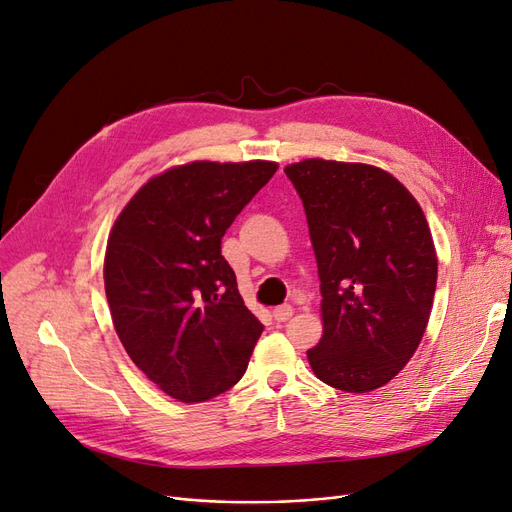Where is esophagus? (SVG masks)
<instances>
[{
  "label": "esophagus",
  "instance_id": "esophagus-1",
  "mask_svg": "<svg viewBox=\"0 0 512 512\" xmlns=\"http://www.w3.org/2000/svg\"><path fill=\"white\" fill-rule=\"evenodd\" d=\"M290 316H292V307L290 305H280V307L273 309L275 322H286Z\"/></svg>",
  "mask_w": 512,
  "mask_h": 512
}]
</instances>
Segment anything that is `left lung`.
<instances>
[{
    "mask_svg": "<svg viewBox=\"0 0 512 512\" xmlns=\"http://www.w3.org/2000/svg\"><path fill=\"white\" fill-rule=\"evenodd\" d=\"M284 173L303 200L320 275L324 331L309 365L333 389H380L412 359L431 314L438 256L425 213L369 164L312 158Z\"/></svg>",
    "mask_w": 512,
    "mask_h": 512,
    "instance_id": "8db88e82",
    "label": "left lung"
}]
</instances>
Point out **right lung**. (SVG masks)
Masks as SVG:
<instances>
[{
	"instance_id": "right-lung-1",
	"label": "right lung",
	"mask_w": 512,
	"mask_h": 512,
	"mask_svg": "<svg viewBox=\"0 0 512 512\" xmlns=\"http://www.w3.org/2000/svg\"><path fill=\"white\" fill-rule=\"evenodd\" d=\"M277 164L190 162L149 179L123 207L104 256L115 331L134 365L183 404L228 391L262 333L222 237Z\"/></svg>"
}]
</instances>
